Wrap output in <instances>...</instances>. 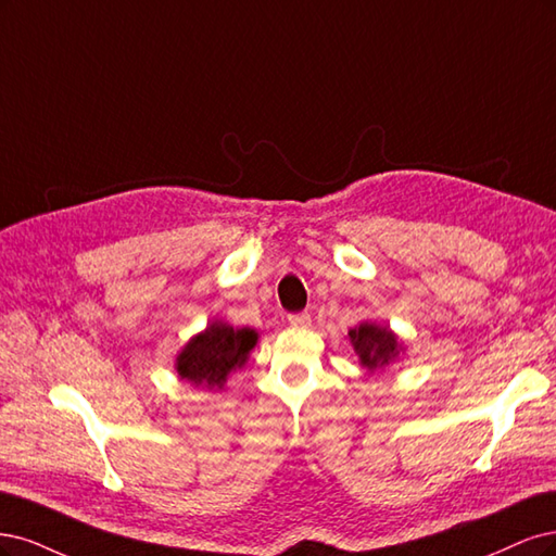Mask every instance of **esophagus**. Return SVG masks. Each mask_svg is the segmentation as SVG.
Segmentation results:
<instances>
[{
	"label": "esophagus",
	"mask_w": 556,
	"mask_h": 556,
	"mask_svg": "<svg viewBox=\"0 0 556 556\" xmlns=\"http://www.w3.org/2000/svg\"><path fill=\"white\" fill-rule=\"evenodd\" d=\"M289 324L293 328H307L312 324V316L307 312H298V314H289Z\"/></svg>",
	"instance_id": "34e87169"
}]
</instances>
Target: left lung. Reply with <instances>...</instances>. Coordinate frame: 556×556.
Returning a JSON list of instances; mask_svg holds the SVG:
<instances>
[{"mask_svg": "<svg viewBox=\"0 0 556 556\" xmlns=\"http://www.w3.org/2000/svg\"><path fill=\"white\" fill-rule=\"evenodd\" d=\"M355 353L361 355V363L367 369H376L388 365L392 357L397 355V339L390 330L363 324L361 328H353L349 332Z\"/></svg>", "mask_w": 556, "mask_h": 556, "instance_id": "1", "label": "left lung"}]
</instances>
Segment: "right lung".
I'll list each match as a JSON object with an SVG mask.
<instances>
[{
  "instance_id": "add662e5",
  "label": "right lung",
  "mask_w": 556,
  "mask_h": 556,
  "mask_svg": "<svg viewBox=\"0 0 556 556\" xmlns=\"http://www.w3.org/2000/svg\"><path fill=\"white\" fill-rule=\"evenodd\" d=\"M254 346V330H236L226 324H212L205 332L195 334L177 357V374L195 386L222 388L226 376L247 363V353Z\"/></svg>"
}]
</instances>
